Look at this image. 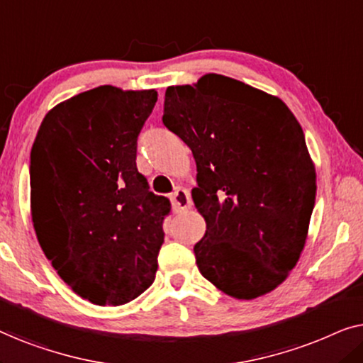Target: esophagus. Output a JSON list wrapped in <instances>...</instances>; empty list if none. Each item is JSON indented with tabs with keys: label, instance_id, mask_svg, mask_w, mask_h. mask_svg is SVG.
Returning <instances> with one entry per match:
<instances>
[{
	"label": "esophagus",
	"instance_id": "obj_1",
	"mask_svg": "<svg viewBox=\"0 0 363 363\" xmlns=\"http://www.w3.org/2000/svg\"><path fill=\"white\" fill-rule=\"evenodd\" d=\"M170 201H172V208L175 213H183L186 210H190L191 208V198H190V193L185 188H177L175 191H173V195L170 196Z\"/></svg>",
	"mask_w": 363,
	"mask_h": 363
}]
</instances>
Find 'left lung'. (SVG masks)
<instances>
[{
    "label": "left lung",
    "instance_id": "1",
    "mask_svg": "<svg viewBox=\"0 0 363 363\" xmlns=\"http://www.w3.org/2000/svg\"><path fill=\"white\" fill-rule=\"evenodd\" d=\"M196 162L205 218L193 251L216 289L241 301L274 291L299 261L315 201L304 132L279 97L221 74L170 86L162 117Z\"/></svg>",
    "mask_w": 363,
    "mask_h": 363
}]
</instances>
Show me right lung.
Masks as SVG:
<instances>
[{
    "label": "right lung",
    "instance_id": "right-lung-1",
    "mask_svg": "<svg viewBox=\"0 0 363 363\" xmlns=\"http://www.w3.org/2000/svg\"><path fill=\"white\" fill-rule=\"evenodd\" d=\"M158 92L101 86L46 113L31 150V218L61 279L97 306L155 279L170 201L137 170V137Z\"/></svg>",
    "mask_w": 363,
    "mask_h": 363
}]
</instances>
